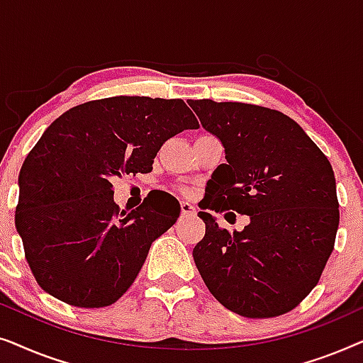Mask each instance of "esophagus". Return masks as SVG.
<instances>
[{
	"mask_svg": "<svg viewBox=\"0 0 363 363\" xmlns=\"http://www.w3.org/2000/svg\"><path fill=\"white\" fill-rule=\"evenodd\" d=\"M180 208H182V216H193L196 213V208L188 201H182Z\"/></svg>",
	"mask_w": 363,
	"mask_h": 363,
	"instance_id": "1",
	"label": "esophagus"
}]
</instances>
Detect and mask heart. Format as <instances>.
<instances>
[{"mask_svg":"<svg viewBox=\"0 0 363 363\" xmlns=\"http://www.w3.org/2000/svg\"><path fill=\"white\" fill-rule=\"evenodd\" d=\"M185 193H186V191H185Z\"/></svg>","mask_w":363,"mask_h":363,"instance_id":"1","label":"heart"}]
</instances>
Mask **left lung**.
I'll list each match as a JSON object with an SVG mask.
<instances>
[{"label":"left lung","mask_w":363,"mask_h":363,"mask_svg":"<svg viewBox=\"0 0 363 363\" xmlns=\"http://www.w3.org/2000/svg\"><path fill=\"white\" fill-rule=\"evenodd\" d=\"M188 104L226 153L206 183L203 210L250 216L245 230L230 233L198 213L206 225L193 250L198 271L236 314H286L317 286L334 250L339 201L330 162L279 111L210 99Z\"/></svg>","instance_id":"left-lung-1"}]
</instances>
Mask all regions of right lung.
Instances as JSON below:
<instances>
[{"label":"right lung","mask_w":363,"mask_h":363,"mask_svg":"<svg viewBox=\"0 0 363 363\" xmlns=\"http://www.w3.org/2000/svg\"><path fill=\"white\" fill-rule=\"evenodd\" d=\"M198 127L182 99L118 96L69 108L46 128L19 172L14 225L48 294L84 309L125 294L180 205L148 195L121 211L111 180L152 172L168 138Z\"/></svg>","instance_id":"1"}]
</instances>
